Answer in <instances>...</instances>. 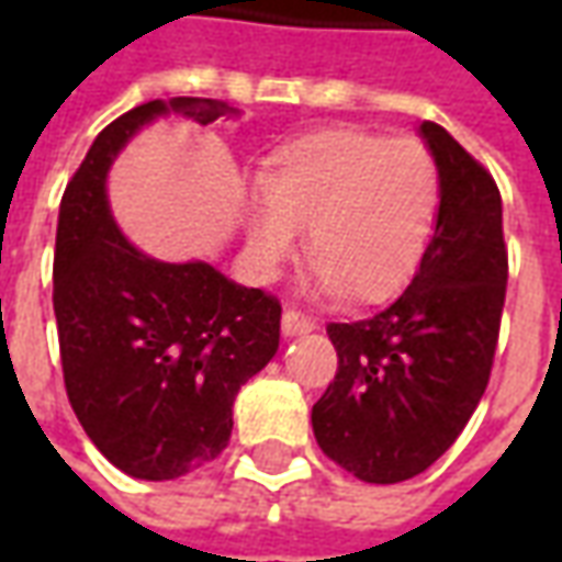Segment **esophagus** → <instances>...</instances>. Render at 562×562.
<instances>
[{
  "label": "esophagus",
  "mask_w": 562,
  "mask_h": 562,
  "mask_svg": "<svg viewBox=\"0 0 562 562\" xmlns=\"http://www.w3.org/2000/svg\"><path fill=\"white\" fill-rule=\"evenodd\" d=\"M316 330V322L304 313H297V310H285L282 313V334L285 337H304V334H313Z\"/></svg>",
  "instance_id": "1"
}]
</instances>
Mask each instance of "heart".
<instances>
[{"label":"heart","mask_w":562,"mask_h":562,"mask_svg":"<svg viewBox=\"0 0 562 562\" xmlns=\"http://www.w3.org/2000/svg\"><path fill=\"white\" fill-rule=\"evenodd\" d=\"M439 189V165L422 140L342 126L306 132L270 153L258 171L261 195H246V256L261 280H273L306 228L316 292L385 301L422 261Z\"/></svg>","instance_id":"heart-1"}]
</instances>
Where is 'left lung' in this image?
Masks as SVG:
<instances>
[{
  "label": "left lung",
  "instance_id": "8db88e82",
  "mask_svg": "<svg viewBox=\"0 0 562 562\" xmlns=\"http://www.w3.org/2000/svg\"><path fill=\"white\" fill-rule=\"evenodd\" d=\"M418 135L442 183L434 240L389 310L328 325L340 367L313 406L318 448L370 484L413 479L458 439L487 389L506 301L494 177L442 126Z\"/></svg>",
  "mask_w": 562,
  "mask_h": 562
}]
</instances>
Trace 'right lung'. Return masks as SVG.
Masks as SVG:
<instances>
[{"instance_id": "add662e5", "label": "right lung", "mask_w": 562, "mask_h": 562, "mask_svg": "<svg viewBox=\"0 0 562 562\" xmlns=\"http://www.w3.org/2000/svg\"><path fill=\"white\" fill-rule=\"evenodd\" d=\"M207 126L237 116L216 99H156L92 140L59 204L54 313L71 409L92 446L132 479L168 482L232 439L246 379L280 349V304L207 261H161L120 232L108 173L161 116Z\"/></svg>"}]
</instances>
